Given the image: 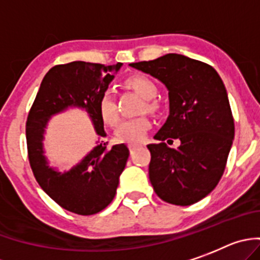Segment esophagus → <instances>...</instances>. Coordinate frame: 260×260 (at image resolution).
<instances>
[{
  "label": "esophagus",
  "mask_w": 260,
  "mask_h": 260,
  "mask_svg": "<svg viewBox=\"0 0 260 260\" xmlns=\"http://www.w3.org/2000/svg\"><path fill=\"white\" fill-rule=\"evenodd\" d=\"M140 146V145L139 144H131L129 145V146H128V147H129V150H131V153H132V151L133 150H135V149H137V147H139Z\"/></svg>",
  "instance_id": "34e87169"
}]
</instances>
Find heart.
<instances>
[{"label": "heart", "mask_w": 260, "mask_h": 260, "mask_svg": "<svg viewBox=\"0 0 260 260\" xmlns=\"http://www.w3.org/2000/svg\"><path fill=\"white\" fill-rule=\"evenodd\" d=\"M128 86H131L135 92L139 93L142 98H145L144 109H146L150 113H155L158 110V104L153 101L151 98L155 97L158 88H156L155 83L151 80L150 78H147L145 75H132L125 80ZM98 111L101 119L104 120L105 124L110 125V127H115L120 120V115H119V110L116 106L115 98H114L113 93L110 90L102 93L100 102H98ZM151 123L149 118L145 115L136 116V118H131L124 120L116 128L115 137L118 141L127 142V144H139V142L144 141L146 137L147 132L150 129Z\"/></svg>", "instance_id": "b5f03b06"}]
</instances>
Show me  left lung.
<instances>
[{
  "instance_id": "obj_1",
  "label": "left lung",
  "mask_w": 260,
  "mask_h": 260,
  "mask_svg": "<svg viewBox=\"0 0 260 260\" xmlns=\"http://www.w3.org/2000/svg\"><path fill=\"white\" fill-rule=\"evenodd\" d=\"M162 81L170 115L147 145L149 179L160 200L189 206L214 190L225 170L235 120L225 86L210 64L181 54H166L131 64ZM180 140L177 149L165 141Z\"/></svg>"
}]
</instances>
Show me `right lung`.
<instances>
[{"label":"right lung","instance_id":"add662e5","mask_svg":"<svg viewBox=\"0 0 260 260\" xmlns=\"http://www.w3.org/2000/svg\"><path fill=\"white\" fill-rule=\"evenodd\" d=\"M121 63L105 66L100 63L76 62L51 67L41 81L27 123L28 159L35 179L51 200L67 211L94 215L106 209L116 194L119 176L127 165L129 150L124 144L109 147L98 102L119 71ZM69 107L86 110L99 135V145L83 160L67 173L48 167L43 155L42 140L47 120Z\"/></svg>","mask_w":260,"mask_h":260}]
</instances>
